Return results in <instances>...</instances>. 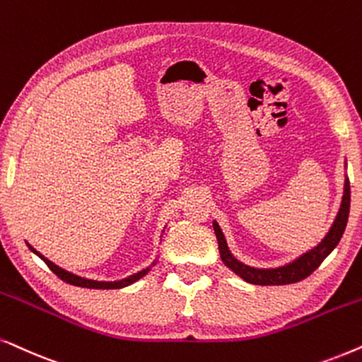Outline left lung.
<instances>
[{"mask_svg": "<svg viewBox=\"0 0 362 362\" xmlns=\"http://www.w3.org/2000/svg\"><path fill=\"white\" fill-rule=\"evenodd\" d=\"M349 205H351V187H349V178H344V194L343 200H341V206L338 215H336L334 221H332L329 231L326 233V237L316 245L315 248L308 250L306 253H303L301 257H298L293 262L283 264L278 268H255L248 267L240 262L231 255L228 245H226L225 235L221 231L220 225L214 220V230L218 240V250L221 262L225 263V267H228L231 272L237 273L240 278H243L247 283L252 285H291V283H298L301 279L310 276L320 264L325 262V258L329 255L332 250L338 247L341 237H343L346 225H348V216H349Z\"/></svg>", "mask_w": 362, "mask_h": 362, "instance_id": "left-lung-1", "label": "left lung"}]
</instances>
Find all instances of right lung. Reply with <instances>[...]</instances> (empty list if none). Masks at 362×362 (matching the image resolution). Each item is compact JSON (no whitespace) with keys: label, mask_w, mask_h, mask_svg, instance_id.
Listing matches in <instances>:
<instances>
[{"label":"right lung","mask_w":362,"mask_h":362,"mask_svg":"<svg viewBox=\"0 0 362 362\" xmlns=\"http://www.w3.org/2000/svg\"><path fill=\"white\" fill-rule=\"evenodd\" d=\"M28 247H30L31 252L36 253L37 257H40L42 262H45L47 267H49L51 272L54 273V274H57V276H59L62 281L69 283V285H74V286L90 288V290H119V288H125V286L132 285V283H136L137 279H141V278L146 276V274L151 272V268L153 267V264L157 263V262H153L151 267L144 268V269H141V272L134 273V274H131V276H127V278H124V279H117V281H98V279H88V278H83V276H77V274L71 273V272H66L64 268L57 267V264L52 263L51 259H47L46 257H42L40 252H36V250L33 248L30 243H28Z\"/></svg>","instance_id":"1"}]
</instances>
